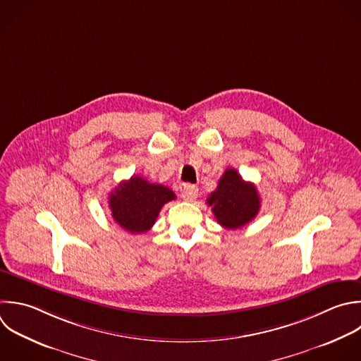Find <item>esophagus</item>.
<instances>
[{"label":"esophagus","mask_w":361,"mask_h":361,"mask_svg":"<svg viewBox=\"0 0 361 361\" xmlns=\"http://www.w3.org/2000/svg\"><path fill=\"white\" fill-rule=\"evenodd\" d=\"M197 193H199V190H197L196 186H193V185H185V186L182 188L180 196H182V199L186 200V202H193V200L197 197Z\"/></svg>","instance_id":"34e87169"}]
</instances>
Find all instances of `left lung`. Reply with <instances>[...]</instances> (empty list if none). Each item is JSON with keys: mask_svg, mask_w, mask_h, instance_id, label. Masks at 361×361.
<instances>
[{"mask_svg": "<svg viewBox=\"0 0 361 361\" xmlns=\"http://www.w3.org/2000/svg\"><path fill=\"white\" fill-rule=\"evenodd\" d=\"M207 204L212 206L220 226L235 230L257 216L261 200L254 183L245 182L234 168H228L220 178L217 189L207 197Z\"/></svg>", "mask_w": 361, "mask_h": 361, "instance_id": "obj_1", "label": "left lung"}]
</instances>
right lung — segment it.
<instances>
[{
  "instance_id": "1",
  "label": "right lung",
  "mask_w": 361,
  "mask_h": 361,
  "mask_svg": "<svg viewBox=\"0 0 361 361\" xmlns=\"http://www.w3.org/2000/svg\"><path fill=\"white\" fill-rule=\"evenodd\" d=\"M175 193L159 183H151L141 176L120 182L109 196L114 221L130 233H145L157 221L162 206L175 200Z\"/></svg>"
}]
</instances>
